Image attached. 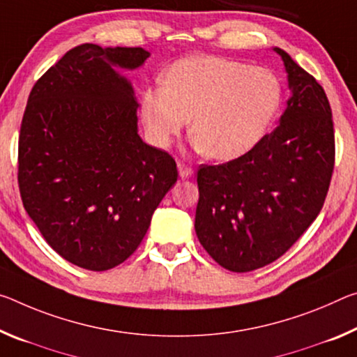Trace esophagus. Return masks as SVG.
I'll use <instances>...</instances> for the list:
<instances>
[{
    "label": "esophagus",
    "mask_w": 357,
    "mask_h": 357,
    "mask_svg": "<svg viewBox=\"0 0 357 357\" xmlns=\"http://www.w3.org/2000/svg\"><path fill=\"white\" fill-rule=\"evenodd\" d=\"M178 169H179V176L183 179L190 178L192 174H194V168L185 165V163H183V162H178Z\"/></svg>",
    "instance_id": "34e87169"
}]
</instances>
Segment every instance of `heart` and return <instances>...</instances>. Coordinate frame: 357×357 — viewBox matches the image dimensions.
<instances>
[{"label": "heart", "instance_id": "b5f03b06", "mask_svg": "<svg viewBox=\"0 0 357 357\" xmlns=\"http://www.w3.org/2000/svg\"><path fill=\"white\" fill-rule=\"evenodd\" d=\"M281 105V81L270 68L192 55L141 92L139 116L157 148H168L192 117L194 148L214 160H234L260 143Z\"/></svg>", "mask_w": 357, "mask_h": 357}]
</instances>
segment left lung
Segmentation results:
<instances>
[{
    "instance_id": "left-lung-1",
    "label": "left lung",
    "mask_w": 357,
    "mask_h": 357,
    "mask_svg": "<svg viewBox=\"0 0 357 357\" xmlns=\"http://www.w3.org/2000/svg\"><path fill=\"white\" fill-rule=\"evenodd\" d=\"M292 97L280 126L248 154L200 165L197 236L236 273L275 262L318 218L335 163L332 109L316 79L284 50Z\"/></svg>"
}]
</instances>
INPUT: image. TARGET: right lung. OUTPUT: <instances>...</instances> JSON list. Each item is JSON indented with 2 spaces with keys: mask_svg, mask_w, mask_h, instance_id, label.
<instances>
[{
  "mask_svg": "<svg viewBox=\"0 0 357 357\" xmlns=\"http://www.w3.org/2000/svg\"><path fill=\"white\" fill-rule=\"evenodd\" d=\"M143 47L81 44L33 86L19 135V189L44 240L86 270L137 251L178 181L174 158L143 143L138 103L112 66L138 68Z\"/></svg>",
  "mask_w": 357,
  "mask_h": 357,
  "instance_id": "obj_1",
  "label": "right lung"
}]
</instances>
